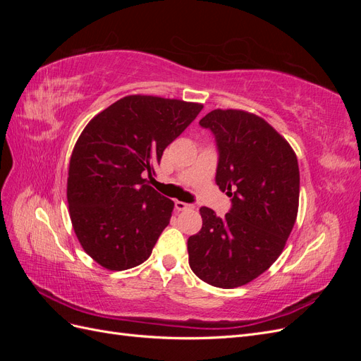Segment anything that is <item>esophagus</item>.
<instances>
[{"instance_id": "34e87169", "label": "esophagus", "mask_w": 361, "mask_h": 361, "mask_svg": "<svg viewBox=\"0 0 361 361\" xmlns=\"http://www.w3.org/2000/svg\"><path fill=\"white\" fill-rule=\"evenodd\" d=\"M174 207H176L178 211H187V209H191L192 207V204H190V203H185V202H179V200H176L174 202Z\"/></svg>"}]
</instances>
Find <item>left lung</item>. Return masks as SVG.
<instances>
[{"label":"left lung","instance_id":"left-lung-1","mask_svg":"<svg viewBox=\"0 0 361 361\" xmlns=\"http://www.w3.org/2000/svg\"><path fill=\"white\" fill-rule=\"evenodd\" d=\"M200 126L215 137V182L232 197L224 218L200 207L202 228L188 238L192 272L207 285L238 288L280 256L297 220V155L264 118L241 110H214Z\"/></svg>","mask_w":361,"mask_h":361}]
</instances>
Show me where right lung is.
Wrapping results in <instances>:
<instances>
[{
	"label": "right lung",
	"mask_w": 361,
	"mask_h": 361,
	"mask_svg": "<svg viewBox=\"0 0 361 361\" xmlns=\"http://www.w3.org/2000/svg\"><path fill=\"white\" fill-rule=\"evenodd\" d=\"M202 104L133 94L87 125L69 162L68 203L84 251L111 271L152 253L174 203L147 183L162 152L202 111Z\"/></svg>",
	"instance_id": "1"
}]
</instances>
